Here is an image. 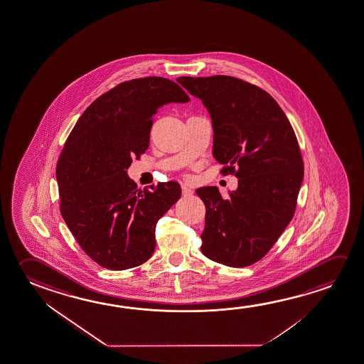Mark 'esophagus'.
<instances>
[{
	"instance_id": "1",
	"label": "esophagus",
	"mask_w": 364,
	"mask_h": 364,
	"mask_svg": "<svg viewBox=\"0 0 364 364\" xmlns=\"http://www.w3.org/2000/svg\"><path fill=\"white\" fill-rule=\"evenodd\" d=\"M181 193H183V196H191V194H193L191 189H189V188H188V186H185V185L181 186Z\"/></svg>"
}]
</instances>
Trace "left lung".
<instances>
[{
  "instance_id": "8db88e82",
  "label": "left lung",
  "mask_w": 364,
  "mask_h": 364,
  "mask_svg": "<svg viewBox=\"0 0 364 364\" xmlns=\"http://www.w3.org/2000/svg\"><path fill=\"white\" fill-rule=\"evenodd\" d=\"M178 82L207 107L220 173L238 178L227 199L217 186L196 191L205 204L203 255L246 267L272 248L294 217L304 178L296 134L277 102L255 84L230 75Z\"/></svg>"
}]
</instances>
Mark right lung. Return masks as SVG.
Segmentation results:
<instances>
[{
  "instance_id": "add662e5",
  "label": "right lung",
  "mask_w": 364,
  "mask_h": 364,
  "mask_svg": "<svg viewBox=\"0 0 364 364\" xmlns=\"http://www.w3.org/2000/svg\"><path fill=\"white\" fill-rule=\"evenodd\" d=\"M179 84L132 79L98 97L79 117L56 164L60 213L79 246L102 267L140 266L155 251V228L181 196L176 181L144 191L127 175L150 144L160 107L186 103Z\"/></svg>"
}]
</instances>
